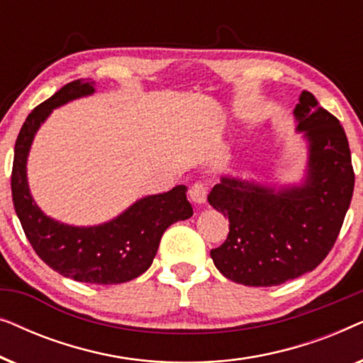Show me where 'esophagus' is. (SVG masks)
Returning <instances> with one entry per match:
<instances>
[{
  "mask_svg": "<svg viewBox=\"0 0 363 363\" xmlns=\"http://www.w3.org/2000/svg\"><path fill=\"white\" fill-rule=\"evenodd\" d=\"M190 198L193 203L196 205H203L206 201V195H208V188L205 183H195V185L190 186Z\"/></svg>",
  "mask_w": 363,
  "mask_h": 363,
  "instance_id": "esophagus-1",
  "label": "esophagus"
}]
</instances>
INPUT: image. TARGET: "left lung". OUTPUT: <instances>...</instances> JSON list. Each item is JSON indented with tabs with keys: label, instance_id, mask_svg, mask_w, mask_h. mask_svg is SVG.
I'll return each instance as SVG.
<instances>
[{
	"label": "left lung",
	"instance_id": "left-lung-1",
	"mask_svg": "<svg viewBox=\"0 0 363 363\" xmlns=\"http://www.w3.org/2000/svg\"><path fill=\"white\" fill-rule=\"evenodd\" d=\"M294 118L307 142L299 185L277 188L226 175L208 195L210 205L230 220L226 241L211 250V259L238 284L279 286L315 269L350 206L355 175L340 122L307 91Z\"/></svg>",
	"mask_w": 363,
	"mask_h": 363
}]
</instances>
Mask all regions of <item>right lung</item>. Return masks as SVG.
Returning a JSON list of instances; mask_svg holds the SVG:
<instances>
[{"mask_svg": "<svg viewBox=\"0 0 363 363\" xmlns=\"http://www.w3.org/2000/svg\"><path fill=\"white\" fill-rule=\"evenodd\" d=\"M94 82L77 79L29 113L14 145L11 191L16 215L36 255L59 274L89 284H121L152 266L163 233L188 220L193 208L186 186L137 200L113 220L96 226H72L44 215L28 185L26 163L34 135L54 108L92 96Z\"/></svg>", "mask_w": 363, "mask_h": 363, "instance_id": "right-lung-1", "label": "right lung"}]
</instances>
